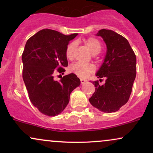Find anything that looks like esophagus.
Returning <instances> with one entry per match:
<instances>
[{
	"label": "esophagus",
	"instance_id": "34e87169",
	"mask_svg": "<svg viewBox=\"0 0 153 153\" xmlns=\"http://www.w3.org/2000/svg\"><path fill=\"white\" fill-rule=\"evenodd\" d=\"M86 81H87V80H85V79H80V82H81V84L85 83V82Z\"/></svg>",
	"mask_w": 153,
	"mask_h": 153
}]
</instances>
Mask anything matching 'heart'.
Listing matches in <instances>:
<instances>
[{"mask_svg": "<svg viewBox=\"0 0 153 153\" xmlns=\"http://www.w3.org/2000/svg\"><path fill=\"white\" fill-rule=\"evenodd\" d=\"M85 45L88 47L93 54H99L102 49L101 42L98 39L89 37L85 39ZM77 47V43L75 41L71 42L67 45L65 49V56L67 59H73L74 51ZM71 73L80 78H85L95 72V67L92 64H82L80 62H75L71 65L69 68Z\"/></svg>", "mask_w": 153, "mask_h": 153, "instance_id": "heart-1", "label": "heart"}]
</instances>
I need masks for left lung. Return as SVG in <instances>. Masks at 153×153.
<instances>
[{"instance_id":"8db88e82","label":"left lung","mask_w":153,"mask_h":153,"mask_svg":"<svg viewBox=\"0 0 153 153\" xmlns=\"http://www.w3.org/2000/svg\"><path fill=\"white\" fill-rule=\"evenodd\" d=\"M96 35L103 38L107 47L104 62L96 73L105 82L93 81L96 91L89 101L101 111L111 113L129 101L136 77V55L127 39L115 31L101 29Z\"/></svg>"}]
</instances>
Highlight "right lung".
I'll return each instance as SVG.
<instances>
[{
	"mask_svg": "<svg viewBox=\"0 0 153 153\" xmlns=\"http://www.w3.org/2000/svg\"><path fill=\"white\" fill-rule=\"evenodd\" d=\"M77 35L67 36L45 29L26 42L22 54L23 80L31 103L43 114H60L69 103L72 91L80 85V79L73 73L61 77L59 81L54 80L56 72L65 71L66 47Z\"/></svg>",
	"mask_w": 153,
	"mask_h": 153,
	"instance_id": "obj_1",
	"label": "right lung"
}]
</instances>
